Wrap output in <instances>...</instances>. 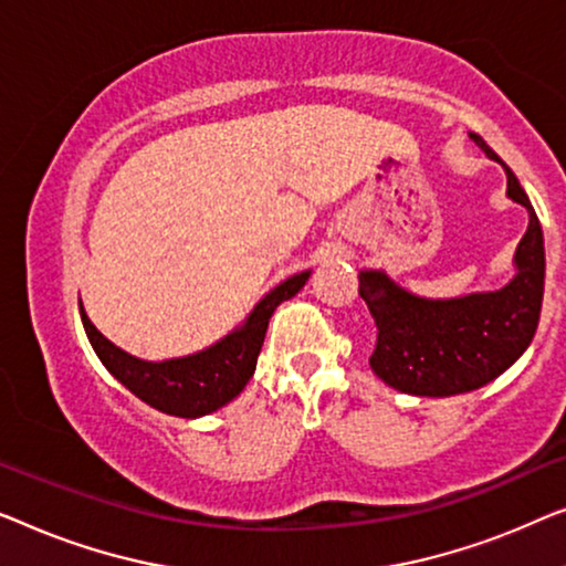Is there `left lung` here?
Here are the masks:
<instances>
[{
	"label": "left lung",
	"mask_w": 566,
	"mask_h": 566,
	"mask_svg": "<svg viewBox=\"0 0 566 566\" xmlns=\"http://www.w3.org/2000/svg\"><path fill=\"white\" fill-rule=\"evenodd\" d=\"M507 174V197L528 210V230L515 249V276L503 290L453 300H426L385 272H361L359 294L377 323L369 364L385 385L420 397L480 389L518 361L538 328L544 300V233L528 195L507 164L476 133H469Z\"/></svg>",
	"instance_id": "1"
}]
</instances>
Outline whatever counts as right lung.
Returning a JSON list of instances; mask_svg holds the SVG:
<instances>
[{"mask_svg": "<svg viewBox=\"0 0 566 566\" xmlns=\"http://www.w3.org/2000/svg\"><path fill=\"white\" fill-rule=\"evenodd\" d=\"M310 272H300L290 280L274 286L264 300L253 307V313L245 317L241 328L228 333L218 344L197 352L192 356L166 361H143L125 354L113 340H107L94 328L90 317L82 307V323L86 338L99 356V361L107 366L117 381L130 389L135 397L150 408L177 418H202L207 412L220 410L222 405L235 400L249 385V379L256 371V359L264 336L269 328V317L274 310L290 300L305 286Z\"/></svg>", "mask_w": 566, "mask_h": 566, "instance_id": "obj_1", "label": "right lung"}]
</instances>
